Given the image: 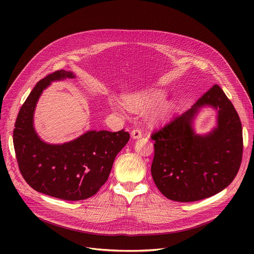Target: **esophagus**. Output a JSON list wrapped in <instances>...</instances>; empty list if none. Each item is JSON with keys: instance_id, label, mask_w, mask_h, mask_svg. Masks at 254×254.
I'll use <instances>...</instances> for the list:
<instances>
[{"instance_id": "obj_1", "label": "esophagus", "mask_w": 254, "mask_h": 254, "mask_svg": "<svg viewBox=\"0 0 254 254\" xmlns=\"http://www.w3.org/2000/svg\"><path fill=\"white\" fill-rule=\"evenodd\" d=\"M130 136H131V138L136 139V138L141 137V136H142V133H141V131H140L139 129L135 128V129H133V130L130 132Z\"/></svg>"}]
</instances>
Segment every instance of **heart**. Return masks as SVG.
Instances as JSON below:
<instances>
[{
    "label": "heart",
    "mask_w": 254,
    "mask_h": 254,
    "mask_svg": "<svg viewBox=\"0 0 254 254\" xmlns=\"http://www.w3.org/2000/svg\"><path fill=\"white\" fill-rule=\"evenodd\" d=\"M165 98L166 93L163 90L151 88L138 90L126 95V103L117 97H111L108 99V104H110L111 110L119 115H125L127 108L130 112L143 114L153 110V108L159 105V106L156 108L151 116V122L157 124L165 120L170 115L173 108V104L171 102L161 103L165 100Z\"/></svg>",
    "instance_id": "b5f03b06"
}]
</instances>
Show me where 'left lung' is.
Returning <instances> with one entry per match:
<instances>
[{
	"instance_id": "left-lung-1",
	"label": "left lung",
	"mask_w": 254,
	"mask_h": 254,
	"mask_svg": "<svg viewBox=\"0 0 254 254\" xmlns=\"http://www.w3.org/2000/svg\"><path fill=\"white\" fill-rule=\"evenodd\" d=\"M207 107L216 112L215 125L209 132L200 134L194 121ZM152 138L155 140L151 168L154 182L173 201L194 202L221 192L234 180L241 164V123L218 85Z\"/></svg>"
}]
</instances>
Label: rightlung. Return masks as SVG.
<instances>
[{"mask_svg": "<svg viewBox=\"0 0 254 254\" xmlns=\"http://www.w3.org/2000/svg\"><path fill=\"white\" fill-rule=\"evenodd\" d=\"M75 77L72 71L58 70L41 79L22 105L13 133L19 169L26 182L37 192L67 201L96 194L129 139L124 129H91L63 143H49L39 136L34 127V114L41 94L52 82Z\"/></svg>", "mask_w": 254, "mask_h": 254, "instance_id": "obj_1", "label": "right lung"}]
</instances>
